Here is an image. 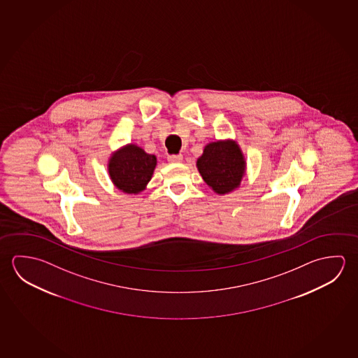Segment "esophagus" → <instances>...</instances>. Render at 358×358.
I'll list each match as a JSON object with an SVG mask.
<instances>
[{"label": "esophagus", "mask_w": 358, "mask_h": 358, "mask_svg": "<svg viewBox=\"0 0 358 358\" xmlns=\"http://www.w3.org/2000/svg\"><path fill=\"white\" fill-rule=\"evenodd\" d=\"M182 160V154H173V155L168 157V162H169V163H180Z\"/></svg>", "instance_id": "34e87169"}]
</instances>
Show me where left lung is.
<instances>
[{"instance_id":"8db88e82","label":"left lung","mask_w":358,"mask_h":358,"mask_svg":"<svg viewBox=\"0 0 358 358\" xmlns=\"http://www.w3.org/2000/svg\"><path fill=\"white\" fill-rule=\"evenodd\" d=\"M196 166L209 187L218 194L229 193L242 180L244 159L231 141H217L206 146Z\"/></svg>"}]
</instances>
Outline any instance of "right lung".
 Returning a JSON list of instances; mask_svg holds the SVG:
<instances>
[{"mask_svg": "<svg viewBox=\"0 0 358 358\" xmlns=\"http://www.w3.org/2000/svg\"><path fill=\"white\" fill-rule=\"evenodd\" d=\"M155 165L157 158L154 155L131 144L110 159V176L124 193H139L152 179Z\"/></svg>", "mask_w": 358, "mask_h": 358, "instance_id": "add662e5", "label": "right lung"}]
</instances>
